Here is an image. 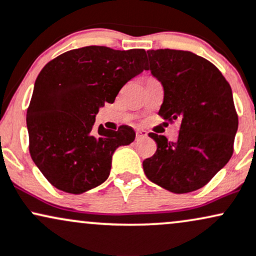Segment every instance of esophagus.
Instances as JSON below:
<instances>
[{
  "mask_svg": "<svg viewBox=\"0 0 256 256\" xmlns=\"http://www.w3.org/2000/svg\"><path fill=\"white\" fill-rule=\"evenodd\" d=\"M146 136H147V132H145V130H138L136 132V140L142 139V138H146Z\"/></svg>",
  "mask_w": 256,
  "mask_h": 256,
  "instance_id": "1",
  "label": "esophagus"
}]
</instances>
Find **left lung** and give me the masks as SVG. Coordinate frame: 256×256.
I'll return each instance as SVG.
<instances>
[{
    "instance_id": "8db88e82",
    "label": "left lung",
    "mask_w": 256,
    "mask_h": 256,
    "mask_svg": "<svg viewBox=\"0 0 256 256\" xmlns=\"http://www.w3.org/2000/svg\"><path fill=\"white\" fill-rule=\"evenodd\" d=\"M151 74L164 88L159 115L181 123L177 141L150 133L157 151L144 160L150 181L176 194L207 184L230 160L238 116L219 69L190 51H147Z\"/></svg>"
}]
</instances>
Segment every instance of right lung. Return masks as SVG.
<instances>
[{
	"instance_id": "1",
	"label": "right lung",
	"mask_w": 256,
	"mask_h": 256,
	"mask_svg": "<svg viewBox=\"0 0 256 256\" xmlns=\"http://www.w3.org/2000/svg\"><path fill=\"white\" fill-rule=\"evenodd\" d=\"M146 58L144 49L92 45L67 51L42 69L26 123L31 157L54 187L81 194L106 181L114 152L133 142L135 132L128 126L115 132L100 124L94 133L96 116L146 70Z\"/></svg>"
}]
</instances>
